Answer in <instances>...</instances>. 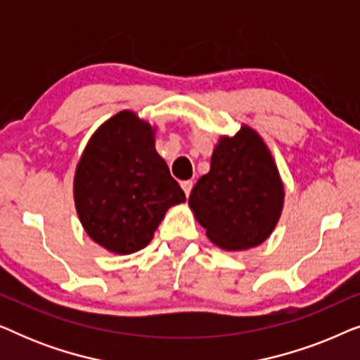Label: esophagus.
Here are the masks:
<instances>
[{"mask_svg":"<svg viewBox=\"0 0 360 360\" xmlns=\"http://www.w3.org/2000/svg\"><path fill=\"white\" fill-rule=\"evenodd\" d=\"M181 188H184L185 195L188 196V195H190V191H191V188H193V181H191V180H185V181H181Z\"/></svg>","mask_w":360,"mask_h":360,"instance_id":"obj_1","label":"esophagus"}]
</instances>
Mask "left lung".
Listing matches in <instances>:
<instances>
[{"instance_id": "8db88e82", "label": "left lung", "mask_w": 360, "mask_h": 360, "mask_svg": "<svg viewBox=\"0 0 360 360\" xmlns=\"http://www.w3.org/2000/svg\"><path fill=\"white\" fill-rule=\"evenodd\" d=\"M283 198L269 147L244 124L236 136L219 137L210 172L196 181L188 205L211 243L224 250H245L272 234Z\"/></svg>"}]
</instances>
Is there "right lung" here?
Here are the masks:
<instances>
[{
	"mask_svg": "<svg viewBox=\"0 0 360 360\" xmlns=\"http://www.w3.org/2000/svg\"><path fill=\"white\" fill-rule=\"evenodd\" d=\"M155 129L121 111L98 127L78 160L73 198L86 234L115 254L144 249L184 190L155 150Z\"/></svg>",
	"mask_w": 360,
	"mask_h": 360,
	"instance_id": "add662e5",
	"label": "right lung"
}]
</instances>
